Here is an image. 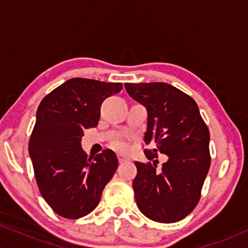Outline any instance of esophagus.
<instances>
[{
	"label": "esophagus",
	"instance_id": "1",
	"mask_svg": "<svg viewBox=\"0 0 248 248\" xmlns=\"http://www.w3.org/2000/svg\"><path fill=\"white\" fill-rule=\"evenodd\" d=\"M118 158H119V162H120V163H124V162H129L130 161L129 158L126 157V156H124V155H119Z\"/></svg>",
	"mask_w": 248,
	"mask_h": 248
}]
</instances>
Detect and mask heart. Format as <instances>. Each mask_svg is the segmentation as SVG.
Here are the masks:
<instances>
[{
  "label": "heart",
  "mask_w": 248,
  "mask_h": 248,
  "mask_svg": "<svg viewBox=\"0 0 248 248\" xmlns=\"http://www.w3.org/2000/svg\"><path fill=\"white\" fill-rule=\"evenodd\" d=\"M113 148L118 150V152L124 153V152H127V150H128V144H127V142L119 140V141H115L114 143H113Z\"/></svg>",
  "instance_id": "1"
}]
</instances>
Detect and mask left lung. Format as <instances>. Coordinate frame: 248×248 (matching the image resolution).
Here are the masks:
<instances>
[{
  "label": "left lung",
  "instance_id": "1",
  "mask_svg": "<svg viewBox=\"0 0 248 248\" xmlns=\"http://www.w3.org/2000/svg\"><path fill=\"white\" fill-rule=\"evenodd\" d=\"M127 93L147 108L144 134L148 160L166 154L168 161L158 169L135 162L138 175L133 189L139 210L157 223H176L186 218L201 199V191L211 164L209 128L190 95L166 82L124 84Z\"/></svg>",
  "mask_w": 248,
  "mask_h": 248
}]
</instances>
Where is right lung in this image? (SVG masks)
<instances>
[{"label":"right lung","instance_id":"1","mask_svg":"<svg viewBox=\"0 0 248 248\" xmlns=\"http://www.w3.org/2000/svg\"><path fill=\"white\" fill-rule=\"evenodd\" d=\"M121 90V82L72 78L39 104L29 154L39 192L62 217L92 212L114 175L119 161L113 150L87 157L80 142L84 129L98 126L102 101Z\"/></svg>","mask_w":248,"mask_h":248}]
</instances>
